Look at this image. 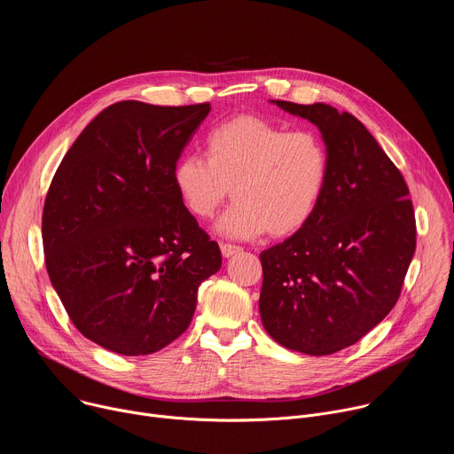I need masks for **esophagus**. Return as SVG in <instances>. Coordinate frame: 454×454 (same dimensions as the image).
Listing matches in <instances>:
<instances>
[{"mask_svg":"<svg viewBox=\"0 0 454 454\" xmlns=\"http://www.w3.org/2000/svg\"><path fill=\"white\" fill-rule=\"evenodd\" d=\"M240 251H242V247H239V246L221 244V253H223L224 258H230V256H233V254H237V253H240Z\"/></svg>","mask_w":454,"mask_h":454,"instance_id":"esophagus-1","label":"esophagus"}]
</instances>
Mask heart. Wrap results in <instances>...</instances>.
<instances>
[{"instance_id":"b5f03b06","label":"heart","mask_w":454,"mask_h":454,"mask_svg":"<svg viewBox=\"0 0 454 454\" xmlns=\"http://www.w3.org/2000/svg\"><path fill=\"white\" fill-rule=\"evenodd\" d=\"M183 207L212 219L231 196L237 201L215 230L231 239L262 233L282 239L314 217L329 183V153L310 131L287 129L254 114L233 116L214 127L205 158L183 156L172 168Z\"/></svg>"}]
</instances>
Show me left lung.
<instances>
[{"label": "left lung", "instance_id": "obj_1", "mask_svg": "<svg viewBox=\"0 0 454 454\" xmlns=\"http://www.w3.org/2000/svg\"><path fill=\"white\" fill-rule=\"evenodd\" d=\"M270 102L317 127L329 183L309 224L261 253L258 310L282 347L329 356L397 303L417 244L413 205L403 174L354 114L323 102Z\"/></svg>", "mask_w": 454, "mask_h": 454}]
</instances>
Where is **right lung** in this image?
<instances>
[{"label":"right lung","mask_w":454,"mask_h":454,"mask_svg":"<svg viewBox=\"0 0 454 454\" xmlns=\"http://www.w3.org/2000/svg\"><path fill=\"white\" fill-rule=\"evenodd\" d=\"M212 106L123 100L93 118L62 158L44 201L50 282L82 336L147 356L181 336L200 286L221 270L217 242L172 183Z\"/></svg>","instance_id":"add662e5"}]
</instances>
